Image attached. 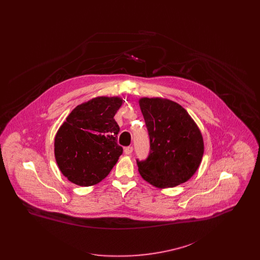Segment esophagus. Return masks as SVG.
<instances>
[{"instance_id":"34e87169","label":"esophagus","mask_w":260,"mask_h":260,"mask_svg":"<svg viewBox=\"0 0 260 260\" xmlns=\"http://www.w3.org/2000/svg\"><path fill=\"white\" fill-rule=\"evenodd\" d=\"M133 146H127V147H124V152L125 155H129V154H132L133 153Z\"/></svg>"}]
</instances>
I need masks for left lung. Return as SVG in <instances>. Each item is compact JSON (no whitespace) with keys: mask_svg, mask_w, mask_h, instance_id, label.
Here are the masks:
<instances>
[{"mask_svg":"<svg viewBox=\"0 0 260 260\" xmlns=\"http://www.w3.org/2000/svg\"><path fill=\"white\" fill-rule=\"evenodd\" d=\"M139 106L150 138L148 158L136 161L140 175L158 188L184 183L197 172L204 154L198 125L170 99L142 98Z\"/></svg>","mask_w":260,"mask_h":260,"instance_id":"obj_1","label":"left lung"}]
</instances>
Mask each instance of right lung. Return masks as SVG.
<instances>
[{
  "mask_svg": "<svg viewBox=\"0 0 260 260\" xmlns=\"http://www.w3.org/2000/svg\"><path fill=\"white\" fill-rule=\"evenodd\" d=\"M123 104L119 96H99L78 105L54 138V156L62 174L80 186L98 184L123 153L114 119Z\"/></svg>",
  "mask_w": 260,
  "mask_h": 260,
  "instance_id": "1",
  "label": "right lung"
}]
</instances>
